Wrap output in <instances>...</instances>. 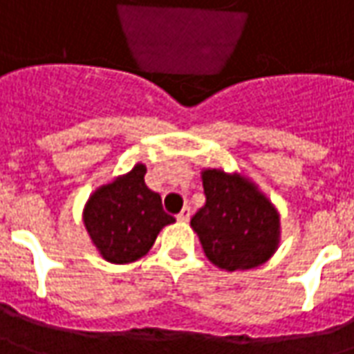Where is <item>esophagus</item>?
Here are the masks:
<instances>
[{
  "instance_id": "1",
  "label": "esophagus",
  "mask_w": 354,
  "mask_h": 354,
  "mask_svg": "<svg viewBox=\"0 0 354 354\" xmlns=\"http://www.w3.org/2000/svg\"><path fill=\"white\" fill-rule=\"evenodd\" d=\"M189 216H192V209H189V207H184V209L180 211V214H178L176 218L180 220V222H187V220H189Z\"/></svg>"
}]
</instances>
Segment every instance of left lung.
<instances>
[{"mask_svg": "<svg viewBox=\"0 0 354 354\" xmlns=\"http://www.w3.org/2000/svg\"><path fill=\"white\" fill-rule=\"evenodd\" d=\"M207 203L192 218L207 259L226 272L270 261L281 239L280 212L243 170L203 169Z\"/></svg>", "mask_w": 354, "mask_h": 354, "instance_id": "8db88e82", "label": "left lung"}]
</instances>
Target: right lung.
<instances>
[{
	"label": "right lung",
	"instance_id": "add662e5",
	"mask_svg": "<svg viewBox=\"0 0 354 354\" xmlns=\"http://www.w3.org/2000/svg\"><path fill=\"white\" fill-rule=\"evenodd\" d=\"M145 165L95 187L82 222L97 253L111 264H130L149 253L159 232L176 222L162 211L160 195L145 185Z\"/></svg>",
	"mask_w": 354,
	"mask_h": 354
}]
</instances>
